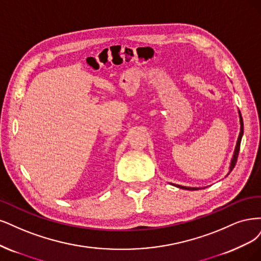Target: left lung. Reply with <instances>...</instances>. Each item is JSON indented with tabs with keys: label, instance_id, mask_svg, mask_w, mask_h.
<instances>
[{
	"label": "left lung",
	"instance_id": "left-lung-1",
	"mask_svg": "<svg viewBox=\"0 0 261 261\" xmlns=\"http://www.w3.org/2000/svg\"><path fill=\"white\" fill-rule=\"evenodd\" d=\"M240 114V123H241V131H240V134H239V139H238V142H237V146H235V149H234V154H233V157L231 159V164H230V170H229V173L233 170V168L235 166V164H237L238 162V156H239V152H240V146H241V141H242V137H243V133H244V123H243V118H242V115L241 113L239 112ZM228 173V174H229ZM226 174V175H228ZM172 184V183H171ZM172 186L179 188V189H184V190H191V191H194V190H199V188H190V187H183V186H179V184H172Z\"/></svg>",
	"mask_w": 261,
	"mask_h": 261
}]
</instances>
